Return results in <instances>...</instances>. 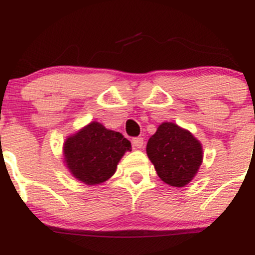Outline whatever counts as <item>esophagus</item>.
<instances>
[{"label":"esophagus","mask_w":255,"mask_h":255,"mask_svg":"<svg viewBox=\"0 0 255 255\" xmlns=\"http://www.w3.org/2000/svg\"><path fill=\"white\" fill-rule=\"evenodd\" d=\"M133 146L135 148H141L144 146V137L136 136L133 139Z\"/></svg>","instance_id":"1"}]
</instances>
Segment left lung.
<instances>
[{"instance_id": "obj_1", "label": "left lung", "mask_w": 255, "mask_h": 255, "mask_svg": "<svg viewBox=\"0 0 255 255\" xmlns=\"http://www.w3.org/2000/svg\"><path fill=\"white\" fill-rule=\"evenodd\" d=\"M146 152L165 183L183 187L192 181L203 160L200 142L171 122H164L148 139Z\"/></svg>"}]
</instances>
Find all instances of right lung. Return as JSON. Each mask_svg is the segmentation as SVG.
<instances>
[{
  "instance_id": "add662e5",
  "label": "right lung",
  "mask_w": 255,
  "mask_h": 255,
  "mask_svg": "<svg viewBox=\"0 0 255 255\" xmlns=\"http://www.w3.org/2000/svg\"><path fill=\"white\" fill-rule=\"evenodd\" d=\"M130 147L129 140L120 131L91 122L66 140L64 159L78 180L86 184H98L115 174L119 160Z\"/></svg>"
}]
</instances>
